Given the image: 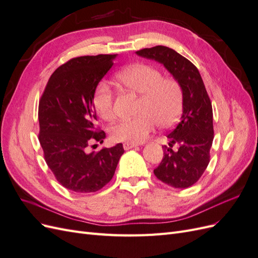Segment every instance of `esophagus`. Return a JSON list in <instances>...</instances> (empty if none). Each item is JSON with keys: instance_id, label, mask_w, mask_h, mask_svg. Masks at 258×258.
<instances>
[{"instance_id": "34e87169", "label": "esophagus", "mask_w": 258, "mask_h": 258, "mask_svg": "<svg viewBox=\"0 0 258 258\" xmlns=\"http://www.w3.org/2000/svg\"><path fill=\"white\" fill-rule=\"evenodd\" d=\"M122 146H123V148L124 150H130V148H134V147H136L137 146V144H132V143H123L122 144Z\"/></svg>"}]
</instances>
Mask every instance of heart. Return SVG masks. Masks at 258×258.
Here are the masks:
<instances>
[{"mask_svg": "<svg viewBox=\"0 0 258 258\" xmlns=\"http://www.w3.org/2000/svg\"><path fill=\"white\" fill-rule=\"evenodd\" d=\"M124 88L141 95L135 118L124 119L111 128L115 142L139 144L144 142L156 124L170 128L179 119L184 108V89L175 77L163 76L158 68L151 64H132L115 76ZM92 105L106 121L115 118L114 96L110 86L100 83L92 95Z\"/></svg>", "mask_w": 258, "mask_h": 258, "instance_id": "heart-1", "label": "heart"}]
</instances>
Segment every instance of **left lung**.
<instances>
[{
  "instance_id": "left-lung-1",
  "label": "left lung",
  "mask_w": 258,
  "mask_h": 258,
  "mask_svg": "<svg viewBox=\"0 0 258 258\" xmlns=\"http://www.w3.org/2000/svg\"><path fill=\"white\" fill-rule=\"evenodd\" d=\"M137 53L160 62L183 86L181 121L169 132V147L162 146L163 158L154 174L171 187L186 188L198 181L210 162L214 138L212 103L198 69L182 54L160 45ZM174 144L179 145L176 151L172 148Z\"/></svg>"
}]
</instances>
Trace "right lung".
<instances>
[{
	"label": "right lung",
	"mask_w": 258,
	"mask_h": 258,
	"mask_svg": "<svg viewBox=\"0 0 258 258\" xmlns=\"http://www.w3.org/2000/svg\"><path fill=\"white\" fill-rule=\"evenodd\" d=\"M115 57L98 54L69 60L51 74L38 104V140L45 161L57 181L75 192H95L104 187L124 152L121 143L98 153L86 152L92 141L102 143L105 138L96 124L91 99Z\"/></svg>",
	"instance_id": "add662e5"
}]
</instances>
